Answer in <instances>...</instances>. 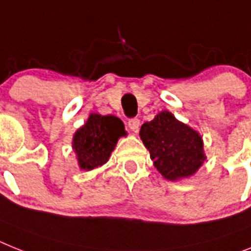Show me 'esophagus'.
Masks as SVG:
<instances>
[{"label": "esophagus", "mask_w": 251, "mask_h": 251, "mask_svg": "<svg viewBox=\"0 0 251 251\" xmlns=\"http://www.w3.org/2000/svg\"><path fill=\"white\" fill-rule=\"evenodd\" d=\"M127 125H129V129L132 132H138L139 127H140V121H139V119H130L129 122H127Z\"/></svg>", "instance_id": "esophagus-1"}]
</instances>
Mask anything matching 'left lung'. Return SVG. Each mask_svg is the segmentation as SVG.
Here are the masks:
<instances>
[{
  "label": "left lung",
  "instance_id": "8db88e82",
  "mask_svg": "<svg viewBox=\"0 0 251 251\" xmlns=\"http://www.w3.org/2000/svg\"><path fill=\"white\" fill-rule=\"evenodd\" d=\"M139 135L154 167L170 181L190 177L205 161L199 132L168 111H162L151 121L143 124Z\"/></svg>",
  "mask_w": 251,
  "mask_h": 251
}]
</instances>
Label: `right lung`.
<instances>
[{"label":"right lung","mask_w":251,"mask_h":251,"mask_svg":"<svg viewBox=\"0 0 251 251\" xmlns=\"http://www.w3.org/2000/svg\"><path fill=\"white\" fill-rule=\"evenodd\" d=\"M125 135V125L119 117L90 113L89 119L73 138V149L76 153L79 167L90 171L104 165L117 140Z\"/></svg>","instance_id":"add662e5"}]
</instances>
